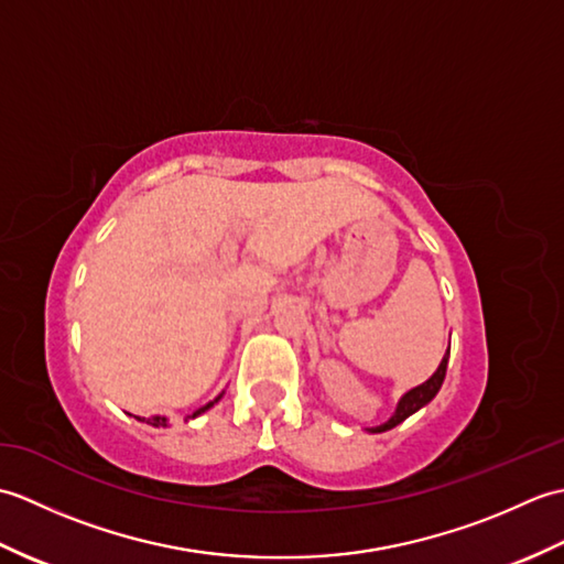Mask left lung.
<instances>
[{"label":"left lung","mask_w":564,"mask_h":564,"mask_svg":"<svg viewBox=\"0 0 564 564\" xmlns=\"http://www.w3.org/2000/svg\"><path fill=\"white\" fill-rule=\"evenodd\" d=\"M451 354V351H448ZM448 354L443 356V361L438 364V368H436V373L431 376L426 382H422V386H416V388H412L410 392H404L402 394V400L398 402V410H394V414L388 419L386 424H380V426H373V429H368V431H373V434H380V431H388V429H392V426H398V424H402L406 416H412L414 412H419L422 410L424 404H429L431 400L436 398V392L441 390V386H443V378H446V368H448Z\"/></svg>","instance_id":"1"}]
</instances>
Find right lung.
<instances>
[{"label": "right lung", "instance_id": "add662e5", "mask_svg": "<svg viewBox=\"0 0 564 564\" xmlns=\"http://www.w3.org/2000/svg\"><path fill=\"white\" fill-rule=\"evenodd\" d=\"M220 398H215L213 402H208V404H203L200 406V410H196L194 414H188L186 419H196L198 414H203V412H206V410H210V406L215 404V402H218ZM142 422H145V419H142ZM148 424H152V426H166V416H152V419H148Z\"/></svg>", "mask_w": 564, "mask_h": 564}]
</instances>
